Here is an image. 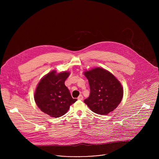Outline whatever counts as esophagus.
I'll return each mask as SVG.
<instances>
[{
    "label": "esophagus",
    "mask_w": 159,
    "mask_h": 159,
    "mask_svg": "<svg viewBox=\"0 0 159 159\" xmlns=\"http://www.w3.org/2000/svg\"><path fill=\"white\" fill-rule=\"evenodd\" d=\"M83 99V96L82 95H79V97H78V100H82Z\"/></svg>",
    "instance_id": "1"
}]
</instances>
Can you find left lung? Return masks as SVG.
Here are the masks:
<instances>
[{
	"instance_id": "1",
	"label": "left lung",
	"mask_w": 159,
	"mask_h": 159,
	"mask_svg": "<svg viewBox=\"0 0 159 159\" xmlns=\"http://www.w3.org/2000/svg\"><path fill=\"white\" fill-rule=\"evenodd\" d=\"M90 86L89 97L84 102L98 114L107 115L113 111L123 97V88L110 71L100 68L91 69L84 73Z\"/></svg>"
}]
</instances>
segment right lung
Masks as SVG:
<instances>
[{
    "label": "right lung",
    "instance_id": "1",
    "mask_svg": "<svg viewBox=\"0 0 159 159\" xmlns=\"http://www.w3.org/2000/svg\"><path fill=\"white\" fill-rule=\"evenodd\" d=\"M70 75L68 71L58 74L53 70L40 80L36 88L34 99L38 107L45 113L53 117H59L68 111L70 106L77 99L71 96L65 85Z\"/></svg>",
    "mask_w": 159,
    "mask_h": 159
}]
</instances>
